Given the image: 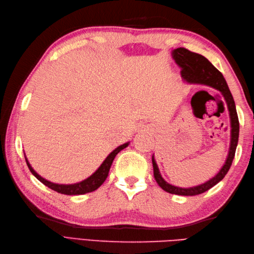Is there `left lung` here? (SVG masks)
<instances>
[{
    "mask_svg": "<svg viewBox=\"0 0 254 254\" xmlns=\"http://www.w3.org/2000/svg\"><path fill=\"white\" fill-rule=\"evenodd\" d=\"M172 58L176 61V63L181 67V76L185 79V82L189 84H199L204 86H208L222 93L224 96L226 104L230 116V127H231V138H230V147L229 153L226 159L225 165L222 167L218 174L207 182L203 183L196 187L192 188H179L169 185L168 182L164 180L161 177L158 166L156 164V160L154 156L152 157L153 161V168H154V177L156 182L158 186L163 189L164 191L177 194V195H197V194L204 193L205 191L209 190L215 185H217L219 181L224 179V177L227 174L233 160L235 157L236 148L238 145V138H239V120L238 115H237L236 105L234 97L231 95L230 90L228 88V85L218 69L215 67L212 63H210L206 58L198 55V53L191 52L190 50L186 49V48H177L172 51Z\"/></svg>",
    "mask_w": 254,
    "mask_h": 254,
    "instance_id": "obj_1",
    "label": "left lung"
}]
</instances>
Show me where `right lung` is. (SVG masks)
I'll use <instances>...</instances> for the list:
<instances>
[{
  "mask_svg": "<svg viewBox=\"0 0 254 254\" xmlns=\"http://www.w3.org/2000/svg\"><path fill=\"white\" fill-rule=\"evenodd\" d=\"M127 145H128V142L126 144H122L119 147H117L115 150H113V152H111L109 154V156H108L104 163L101 164V166L94 172L93 175H91L89 178H87V179H85L84 181L78 182V183H74V185H58V183H53V182H50V181L44 179V178L40 177L34 169H32V167L28 163V160H27L26 156H25V159H26L27 166H28V168H29L31 174L34 175L40 182L44 183L46 187L50 188L51 190L56 191L58 193L66 194V195H79V194L89 193V192H93V191L97 190V189H98L102 185V183L105 182V180L108 177V174H109V170H110V167L112 165L113 159H115V157L119 152H121L122 149L127 147Z\"/></svg>",
  "mask_w": 254,
  "mask_h": 254,
  "instance_id": "obj_1",
  "label": "right lung"
}]
</instances>
